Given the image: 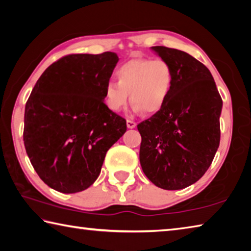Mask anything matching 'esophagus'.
<instances>
[{"mask_svg":"<svg viewBox=\"0 0 251 251\" xmlns=\"http://www.w3.org/2000/svg\"><path fill=\"white\" fill-rule=\"evenodd\" d=\"M126 125H127V127H128V128H135V126H136V123H135L134 121L127 120V121H126Z\"/></svg>","mask_w":251,"mask_h":251,"instance_id":"34e87169","label":"esophagus"}]
</instances>
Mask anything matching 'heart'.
Listing matches in <instances>:
<instances>
[{
	"instance_id": "1",
	"label": "heart",
	"mask_w": 251,
	"mask_h": 251,
	"mask_svg": "<svg viewBox=\"0 0 251 251\" xmlns=\"http://www.w3.org/2000/svg\"><path fill=\"white\" fill-rule=\"evenodd\" d=\"M117 83L109 80L104 87V100L113 112H121L128 103L134 112L156 113L163 108L174 85V70L164 59L135 58L116 70Z\"/></svg>"
}]
</instances>
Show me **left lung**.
<instances>
[{"label":"left lung","mask_w":251,"mask_h":251,"mask_svg":"<svg viewBox=\"0 0 251 251\" xmlns=\"http://www.w3.org/2000/svg\"><path fill=\"white\" fill-rule=\"evenodd\" d=\"M174 70V85L163 108L137 125L139 161L152 184L186 188L209 168L220 142L223 100L207 67L179 50L152 46Z\"/></svg>","instance_id":"obj_1"}]
</instances>
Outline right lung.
Masks as SVG:
<instances>
[{"label": "right lung", "instance_id": "add662e5", "mask_svg": "<svg viewBox=\"0 0 251 251\" xmlns=\"http://www.w3.org/2000/svg\"><path fill=\"white\" fill-rule=\"evenodd\" d=\"M116 53L71 54L44 71L25 105L23 141L37 175L74 194L100 176L106 152L127 129L104 103Z\"/></svg>", "mask_w": 251, "mask_h": 251}]
</instances>
